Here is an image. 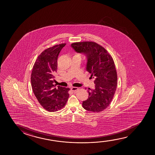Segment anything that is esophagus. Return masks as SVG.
Returning <instances> with one entry per match:
<instances>
[{
	"instance_id": "obj_1",
	"label": "esophagus",
	"mask_w": 155,
	"mask_h": 155,
	"mask_svg": "<svg viewBox=\"0 0 155 155\" xmlns=\"http://www.w3.org/2000/svg\"><path fill=\"white\" fill-rule=\"evenodd\" d=\"M78 88H77V87H73L72 88H71V91H78Z\"/></svg>"
}]
</instances>
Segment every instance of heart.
I'll use <instances>...</instances> for the list:
<instances>
[{
	"label": "heart",
	"instance_id": "heart-1",
	"mask_svg": "<svg viewBox=\"0 0 155 155\" xmlns=\"http://www.w3.org/2000/svg\"><path fill=\"white\" fill-rule=\"evenodd\" d=\"M74 56H79V55L78 54H75V55H74Z\"/></svg>",
	"mask_w": 155,
	"mask_h": 155
}]
</instances>
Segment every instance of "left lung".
Masks as SVG:
<instances>
[{
	"label": "left lung",
	"mask_w": 155,
	"mask_h": 155,
	"mask_svg": "<svg viewBox=\"0 0 155 155\" xmlns=\"http://www.w3.org/2000/svg\"><path fill=\"white\" fill-rule=\"evenodd\" d=\"M71 47L87 59L86 70L95 80L94 89L88 88L89 97L83 101L86 110L98 113L107 107L117 87V72L112 56L104 48L91 41L73 43Z\"/></svg>",
	"instance_id": "8db88e82"
}]
</instances>
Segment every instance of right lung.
<instances>
[{"instance_id": "obj_1", "label": "right lung", "mask_w": 155, "mask_h": 155, "mask_svg": "<svg viewBox=\"0 0 155 155\" xmlns=\"http://www.w3.org/2000/svg\"><path fill=\"white\" fill-rule=\"evenodd\" d=\"M66 43L55 45L43 51L34 63L31 81L37 100L45 110L52 112L61 110L68 101L70 89L53 85L54 73L57 69V59Z\"/></svg>"}]
</instances>
